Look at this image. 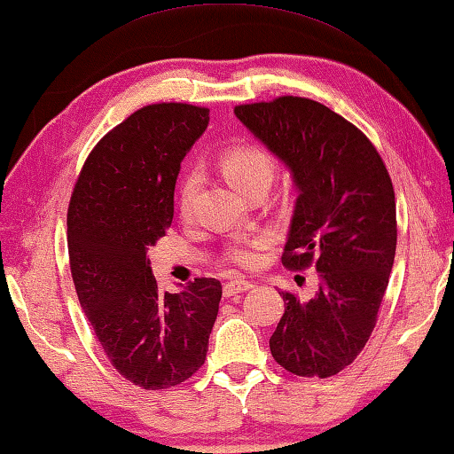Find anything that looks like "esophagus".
<instances>
[{"label":"esophagus","instance_id":"34e87169","mask_svg":"<svg viewBox=\"0 0 454 454\" xmlns=\"http://www.w3.org/2000/svg\"><path fill=\"white\" fill-rule=\"evenodd\" d=\"M255 287L251 281H241V279H233V281H227L225 287H223V293H225V297H233L237 293H245Z\"/></svg>","mask_w":454,"mask_h":454}]
</instances>
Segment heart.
<instances>
[{"label": "heart", "instance_id": "obj_1", "mask_svg": "<svg viewBox=\"0 0 454 454\" xmlns=\"http://www.w3.org/2000/svg\"><path fill=\"white\" fill-rule=\"evenodd\" d=\"M221 171L229 183L241 193L249 195L259 187H271L275 179V159L267 149L259 145H239L227 149L219 159ZM201 185V173L191 169L183 175V181L177 193V207L183 217L193 211L197 191ZM267 245V237L247 239L227 249V259L237 267H253L257 263V251Z\"/></svg>", "mask_w": 454, "mask_h": 454}]
</instances>
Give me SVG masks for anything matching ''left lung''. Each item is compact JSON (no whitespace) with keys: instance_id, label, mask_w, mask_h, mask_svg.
I'll list each match as a JSON object with an SVG mask.
<instances>
[{"instance_id":"left-lung-1","label":"left lung","mask_w":454,"mask_h":454,"mask_svg":"<svg viewBox=\"0 0 454 454\" xmlns=\"http://www.w3.org/2000/svg\"><path fill=\"white\" fill-rule=\"evenodd\" d=\"M235 115L289 167L299 189L283 265H315L321 281L309 301L281 291L271 355L293 375H337L367 345L393 269L391 175L367 135L319 101L283 95L237 106Z\"/></svg>"}]
</instances>
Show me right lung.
<instances>
[{
	"mask_svg": "<svg viewBox=\"0 0 454 454\" xmlns=\"http://www.w3.org/2000/svg\"><path fill=\"white\" fill-rule=\"evenodd\" d=\"M207 123L209 109L187 103L137 109L93 147L67 209L79 305L119 375L147 391L195 375L219 311L217 279L159 295L147 257L171 227L181 161Z\"/></svg>",
	"mask_w": 454,
	"mask_h": 454,
	"instance_id": "obj_1",
	"label": "right lung"
}]
</instances>
